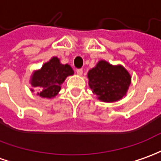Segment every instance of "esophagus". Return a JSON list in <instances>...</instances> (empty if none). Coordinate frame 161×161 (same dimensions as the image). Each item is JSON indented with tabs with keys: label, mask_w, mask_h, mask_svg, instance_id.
Returning a JSON list of instances; mask_svg holds the SVG:
<instances>
[{
	"label": "esophagus",
	"mask_w": 161,
	"mask_h": 161,
	"mask_svg": "<svg viewBox=\"0 0 161 161\" xmlns=\"http://www.w3.org/2000/svg\"><path fill=\"white\" fill-rule=\"evenodd\" d=\"M76 74H77L78 76H82V75H83V69H76Z\"/></svg>",
	"instance_id": "obj_1"
}]
</instances>
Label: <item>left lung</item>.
<instances>
[{
	"label": "left lung",
	"instance_id": "8db88e82",
	"mask_svg": "<svg viewBox=\"0 0 161 161\" xmlns=\"http://www.w3.org/2000/svg\"><path fill=\"white\" fill-rule=\"evenodd\" d=\"M88 85L97 99L107 103L119 101L126 96L131 84L130 72L121 64L113 65L100 60L88 74Z\"/></svg>",
	"mask_w": 161,
	"mask_h": 161
}]
</instances>
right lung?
Instances as JSON below:
<instances>
[{
	"instance_id": "right-lung-1",
	"label": "right lung",
	"mask_w": 161,
	"mask_h": 161,
	"mask_svg": "<svg viewBox=\"0 0 161 161\" xmlns=\"http://www.w3.org/2000/svg\"><path fill=\"white\" fill-rule=\"evenodd\" d=\"M72 75H74V70L70 65L62 64L57 56H53L31 75V92H33L35 90L37 96L43 99H53L61 91L65 79Z\"/></svg>"
}]
</instances>
